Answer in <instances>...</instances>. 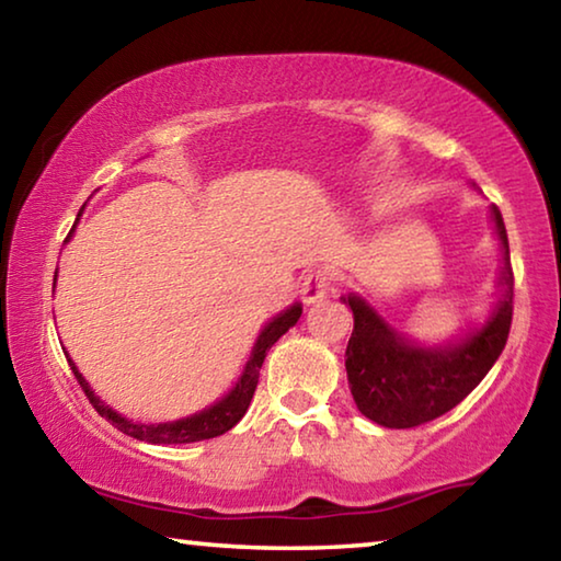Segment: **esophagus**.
<instances>
[{"label": "esophagus", "instance_id": "obj_1", "mask_svg": "<svg viewBox=\"0 0 561 561\" xmlns=\"http://www.w3.org/2000/svg\"><path fill=\"white\" fill-rule=\"evenodd\" d=\"M331 291V274L327 270H311L301 282V299L314 304Z\"/></svg>", "mask_w": 561, "mask_h": 561}]
</instances>
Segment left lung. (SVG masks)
<instances>
[{
    "label": "left lung",
    "instance_id": "1",
    "mask_svg": "<svg viewBox=\"0 0 561 561\" xmlns=\"http://www.w3.org/2000/svg\"><path fill=\"white\" fill-rule=\"evenodd\" d=\"M490 213L502 244V299L485 327L470 331L458 344L415 346L396 334L356 294L344 297L354 311V331L346 346L351 396L358 411L383 428H415L448 413L488 376L507 344L515 274L497 205Z\"/></svg>",
    "mask_w": 561,
    "mask_h": 561
}]
</instances>
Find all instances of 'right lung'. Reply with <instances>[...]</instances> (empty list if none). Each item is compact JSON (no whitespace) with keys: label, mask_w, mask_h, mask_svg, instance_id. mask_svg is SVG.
<instances>
[{"label":"right lung","mask_w":561,"mask_h":561,"mask_svg":"<svg viewBox=\"0 0 561 561\" xmlns=\"http://www.w3.org/2000/svg\"><path fill=\"white\" fill-rule=\"evenodd\" d=\"M76 220H79V217H76ZM69 237H71V232H69ZM54 282H56V274H54ZM299 317H301L299 304H294V307H289L287 311H282L279 317H274L270 324L262 329L257 344H254V348H252V356H250V360H247L240 381L234 383L232 391L227 393L222 401H217L215 405L205 408V411L195 413V415H187V417H180V421H173V423L146 425V423H133V421H128V417H123L121 413L113 411V408H108L96 393L91 391V386L87 383V378L79 374V368H76L71 356L66 354V351H64V354H66V360H69L76 381H79V386L83 388V393H87L91 405L96 408L101 417H106V421L116 425L118 431L130 435V438L146 440V443H158V445L195 443V440L217 438V435L227 433L242 421L247 408H250L254 388H257L260 368L264 364V356H267V351L274 346V341H277L282 334H287L289 327L297 324Z\"/></svg>","instance_id":"add662e5"}]
</instances>
